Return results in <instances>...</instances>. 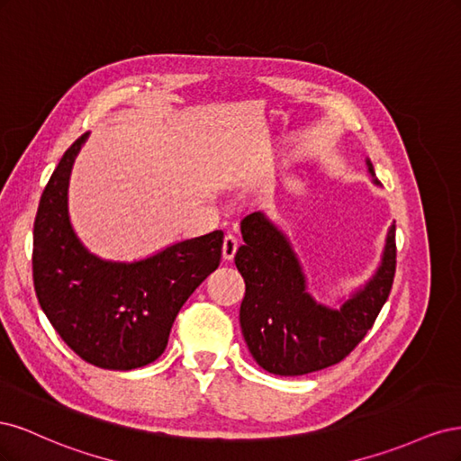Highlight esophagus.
Masks as SVG:
<instances>
[{
    "mask_svg": "<svg viewBox=\"0 0 461 461\" xmlns=\"http://www.w3.org/2000/svg\"><path fill=\"white\" fill-rule=\"evenodd\" d=\"M239 249V240L234 239L232 234H227L225 240H222V261H230Z\"/></svg>",
    "mask_w": 461,
    "mask_h": 461,
    "instance_id": "obj_1",
    "label": "esophagus"
}]
</instances>
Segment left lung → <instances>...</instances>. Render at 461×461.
<instances>
[{
	"mask_svg": "<svg viewBox=\"0 0 461 461\" xmlns=\"http://www.w3.org/2000/svg\"><path fill=\"white\" fill-rule=\"evenodd\" d=\"M373 183V165L366 159ZM244 246L234 256L246 283L240 327L249 354L273 375L296 376L339 364L364 340L393 288L396 225L388 227L381 263L369 281L332 310L308 292V278L288 236L261 212L240 222Z\"/></svg>",
	"mask_w": 461,
	"mask_h": 461,
	"instance_id": "left-lung-1",
	"label": "left lung"
}]
</instances>
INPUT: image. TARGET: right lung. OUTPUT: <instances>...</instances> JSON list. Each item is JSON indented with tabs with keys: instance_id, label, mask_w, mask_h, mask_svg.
Segmentation results:
<instances>
[{
	"instance_id": "1",
	"label": "right lung",
	"mask_w": 461,
	"mask_h": 461,
	"mask_svg": "<svg viewBox=\"0 0 461 461\" xmlns=\"http://www.w3.org/2000/svg\"><path fill=\"white\" fill-rule=\"evenodd\" d=\"M90 132L65 151L34 219V290L53 329L88 364L131 371L167 348L176 313L219 267L222 232L163 248L138 261L102 259L68 219V178Z\"/></svg>"
}]
</instances>
